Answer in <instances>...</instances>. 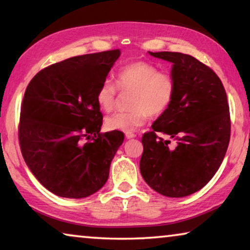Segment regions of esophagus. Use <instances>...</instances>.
<instances>
[{
    "mask_svg": "<svg viewBox=\"0 0 250 250\" xmlns=\"http://www.w3.org/2000/svg\"><path fill=\"white\" fill-rule=\"evenodd\" d=\"M136 137V134L132 133V132H126L125 133V138L126 139H132V138Z\"/></svg>",
    "mask_w": 250,
    "mask_h": 250,
    "instance_id": "esophagus-1",
    "label": "esophagus"
}]
</instances>
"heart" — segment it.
Listing matches in <instances>:
<instances>
[{"label":"heart","instance_id":"obj_1","mask_svg":"<svg viewBox=\"0 0 250 250\" xmlns=\"http://www.w3.org/2000/svg\"><path fill=\"white\" fill-rule=\"evenodd\" d=\"M117 85L124 93H132L129 100L131 110L117 112L105 119L109 130L131 132L144 125L150 114L161 116L171 105L176 93V81L171 73L159 71L146 61L129 63L119 71ZM118 88L106 79L99 85L96 101L101 110L112 111L117 104Z\"/></svg>","mask_w":250,"mask_h":250}]
</instances>
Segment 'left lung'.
Here are the masks:
<instances>
[{"label": "left lung", "mask_w": 250, "mask_h": 250, "mask_svg": "<svg viewBox=\"0 0 250 250\" xmlns=\"http://www.w3.org/2000/svg\"><path fill=\"white\" fill-rule=\"evenodd\" d=\"M173 63L176 93L171 105L142 136L140 172L161 195L178 198L198 191L219 169L230 140L227 96L218 75L189 54L149 52ZM168 134L177 141L156 133Z\"/></svg>", "instance_id": "1"}]
</instances>
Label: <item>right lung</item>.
<instances>
[{
    "label": "right lung",
    "instance_id": "add662e5",
    "mask_svg": "<svg viewBox=\"0 0 250 250\" xmlns=\"http://www.w3.org/2000/svg\"><path fill=\"white\" fill-rule=\"evenodd\" d=\"M119 50L78 55L34 75L21 104L19 142L35 178L64 198H84L108 180L124 132L101 133L96 101Z\"/></svg>",
    "mask_w": 250,
    "mask_h": 250
}]
</instances>
